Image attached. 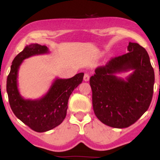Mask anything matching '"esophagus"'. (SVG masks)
Instances as JSON below:
<instances>
[{
    "label": "esophagus",
    "instance_id": "1",
    "mask_svg": "<svg viewBox=\"0 0 160 160\" xmlns=\"http://www.w3.org/2000/svg\"><path fill=\"white\" fill-rule=\"evenodd\" d=\"M83 80H85V81H89V75L88 74H84Z\"/></svg>",
    "mask_w": 160,
    "mask_h": 160
}]
</instances>
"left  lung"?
<instances>
[{
    "label": "left lung",
    "instance_id": "1",
    "mask_svg": "<svg viewBox=\"0 0 160 160\" xmlns=\"http://www.w3.org/2000/svg\"><path fill=\"white\" fill-rule=\"evenodd\" d=\"M128 53L98 67L89 80L97 118L113 128H126L148 111L153 93L154 71L144 47L129 42ZM133 72L126 79L117 72Z\"/></svg>",
    "mask_w": 160,
    "mask_h": 160
}]
</instances>
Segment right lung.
Listing matches in <instances>:
<instances>
[{
  "mask_svg": "<svg viewBox=\"0 0 160 160\" xmlns=\"http://www.w3.org/2000/svg\"><path fill=\"white\" fill-rule=\"evenodd\" d=\"M46 46L32 43L15 57L7 80V92L11 109L16 117L34 131L44 132L60 125L65 118L70 95L83 79L79 73L69 79L56 78L42 98L25 99L18 89V71L23 60L29 57L48 53Z\"/></svg>",
  "mask_w": 160,
  "mask_h": 160,
  "instance_id": "1",
  "label": "right lung"
}]
</instances>
